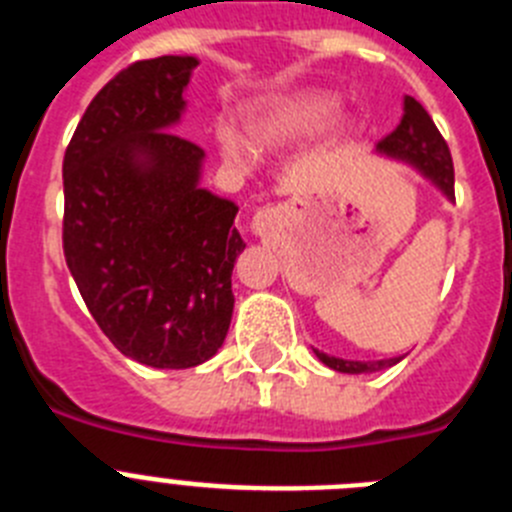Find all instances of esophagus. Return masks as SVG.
I'll return each mask as SVG.
<instances>
[{
  "instance_id": "obj_1",
  "label": "esophagus",
  "mask_w": 512,
  "mask_h": 512,
  "mask_svg": "<svg viewBox=\"0 0 512 512\" xmlns=\"http://www.w3.org/2000/svg\"><path fill=\"white\" fill-rule=\"evenodd\" d=\"M277 220V212L274 210H259L256 215H253V230L256 233H264L266 228H271V223Z\"/></svg>"
}]
</instances>
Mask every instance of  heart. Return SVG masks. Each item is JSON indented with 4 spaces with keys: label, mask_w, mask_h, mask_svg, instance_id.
Wrapping results in <instances>:
<instances>
[{
    "label": "heart",
    "mask_w": 512,
    "mask_h": 512,
    "mask_svg": "<svg viewBox=\"0 0 512 512\" xmlns=\"http://www.w3.org/2000/svg\"><path fill=\"white\" fill-rule=\"evenodd\" d=\"M336 110L338 99L328 92L289 94V97L266 104L264 110L253 115V135L261 146H282L292 140L310 138L333 120ZM217 140L225 156L235 164H246L253 156L251 140L233 125H220Z\"/></svg>",
    "instance_id": "b5f03b06"
}]
</instances>
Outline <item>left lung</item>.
Listing matches in <instances>:
<instances>
[{"instance_id":"1","label":"left lung","mask_w":512,"mask_h":512,"mask_svg":"<svg viewBox=\"0 0 512 512\" xmlns=\"http://www.w3.org/2000/svg\"><path fill=\"white\" fill-rule=\"evenodd\" d=\"M377 151L387 153L392 158L408 161L415 169L423 171L438 189H441L449 200H454V164H451V151L446 146L443 135L438 133L436 122L425 112L423 104L413 97H405L402 102V120L387 138L377 143ZM318 359L325 366L336 369L343 374H364L379 372L387 366L397 364L400 359H382V361H348L336 359V356L320 354L315 351Z\"/></svg>"}]
</instances>
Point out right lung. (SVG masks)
I'll return each instance as SVG.
<instances>
[{"mask_svg":"<svg viewBox=\"0 0 512 512\" xmlns=\"http://www.w3.org/2000/svg\"><path fill=\"white\" fill-rule=\"evenodd\" d=\"M194 56L130 63L89 102L63 156V256L128 359L189 369L223 346L238 205L200 187L202 151L171 133Z\"/></svg>","mask_w":512,"mask_h":512,"instance_id":"obj_1","label":"right lung"}]
</instances>
